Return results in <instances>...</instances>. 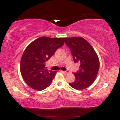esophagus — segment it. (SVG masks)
I'll use <instances>...</instances> for the list:
<instances>
[{
  "label": "esophagus",
  "instance_id": "34e87169",
  "mask_svg": "<svg viewBox=\"0 0 120 120\" xmlns=\"http://www.w3.org/2000/svg\"><path fill=\"white\" fill-rule=\"evenodd\" d=\"M61 72H62V73H64L65 74H68V73H69L68 71H61Z\"/></svg>",
  "mask_w": 120,
  "mask_h": 120
}]
</instances>
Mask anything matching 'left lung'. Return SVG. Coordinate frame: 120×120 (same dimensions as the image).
Instances as JSON below:
<instances>
[{
    "mask_svg": "<svg viewBox=\"0 0 120 120\" xmlns=\"http://www.w3.org/2000/svg\"><path fill=\"white\" fill-rule=\"evenodd\" d=\"M71 49L74 63H80L79 71L73 73L75 81L69 85L78 90H83L94 83L99 69L98 56L91 45L82 37L64 38Z\"/></svg>",
    "mask_w": 120,
    "mask_h": 120,
    "instance_id": "left-lung-1",
    "label": "left lung"
}]
</instances>
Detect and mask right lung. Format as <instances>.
I'll return each mask as SVG.
<instances>
[{
    "label": "right lung",
    "mask_w": 120,
    "mask_h": 120,
    "mask_svg": "<svg viewBox=\"0 0 120 120\" xmlns=\"http://www.w3.org/2000/svg\"><path fill=\"white\" fill-rule=\"evenodd\" d=\"M64 38L41 37L25 49L20 62V71L23 79L33 89L41 91L52 83L56 71L45 68V63L64 44Z\"/></svg>",
    "instance_id": "1"
}]
</instances>
